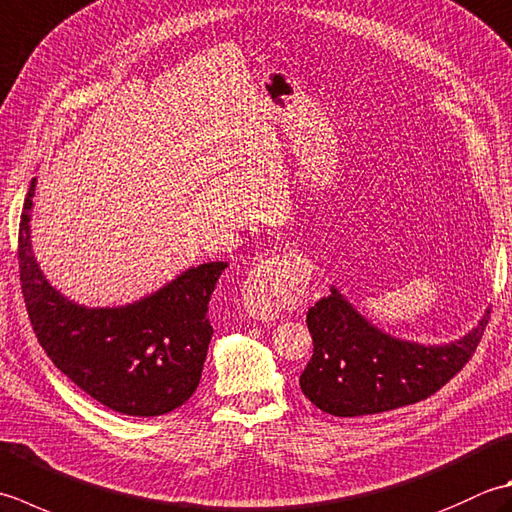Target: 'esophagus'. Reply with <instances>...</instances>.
Instances as JSON below:
<instances>
[{
	"mask_svg": "<svg viewBox=\"0 0 512 512\" xmlns=\"http://www.w3.org/2000/svg\"><path fill=\"white\" fill-rule=\"evenodd\" d=\"M308 270L290 255H273L250 270L242 288L246 313L259 322H273L284 308H295L308 295Z\"/></svg>",
	"mask_w": 512,
	"mask_h": 512,
	"instance_id": "obj_1",
	"label": "esophagus"
}]
</instances>
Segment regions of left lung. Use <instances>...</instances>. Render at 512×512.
I'll return each instance as SVG.
<instances>
[{"instance_id":"8db88e82","label":"left lung","mask_w":512,"mask_h":512,"mask_svg":"<svg viewBox=\"0 0 512 512\" xmlns=\"http://www.w3.org/2000/svg\"><path fill=\"white\" fill-rule=\"evenodd\" d=\"M490 310L475 328L448 344H417L384 333L330 286L308 308L313 357L299 377L302 393L335 417L395 410L437 393L473 357Z\"/></svg>"}]
</instances>
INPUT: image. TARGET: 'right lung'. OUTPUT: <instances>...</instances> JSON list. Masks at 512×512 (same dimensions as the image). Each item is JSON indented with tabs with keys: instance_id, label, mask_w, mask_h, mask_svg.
Wrapping results in <instances>:
<instances>
[{
	"instance_id": "obj_1",
	"label": "right lung",
	"mask_w": 512,
	"mask_h": 512,
	"mask_svg": "<svg viewBox=\"0 0 512 512\" xmlns=\"http://www.w3.org/2000/svg\"><path fill=\"white\" fill-rule=\"evenodd\" d=\"M30 182L19 219V282L39 344L62 373L122 415L157 417L188 402L206 362L208 302L226 262L190 266L133 304L88 308L50 286L30 244Z\"/></svg>"
}]
</instances>
